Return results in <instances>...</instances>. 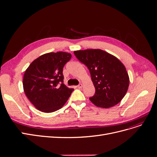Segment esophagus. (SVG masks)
Masks as SVG:
<instances>
[{"instance_id": "esophagus-1", "label": "esophagus", "mask_w": 157, "mask_h": 157, "mask_svg": "<svg viewBox=\"0 0 157 157\" xmlns=\"http://www.w3.org/2000/svg\"><path fill=\"white\" fill-rule=\"evenodd\" d=\"M77 87H78V88H81L82 87V84H79L78 86H77Z\"/></svg>"}]
</instances>
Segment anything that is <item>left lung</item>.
I'll return each mask as SVG.
<instances>
[{
	"label": "left lung",
	"mask_w": 157,
	"mask_h": 157,
	"mask_svg": "<svg viewBox=\"0 0 157 157\" xmlns=\"http://www.w3.org/2000/svg\"><path fill=\"white\" fill-rule=\"evenodd\" d=\"M77 58L88 68L95 94L90 100L95 105L109 108L119 103L129 86V77L121 61L108 52L99 49L75 51Z\"/></svg>",
	"instance_id": "obj_1"
}]
</instances>
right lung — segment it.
I'll return each mask as SVG.
<instances>
[{
    "label": "right lung",
    "instance_id": "right-lung-1",
    "mask_svg": "<svg viewBox=\"0 0 157 157\" xmlns=\"http://www.w3.org/2000/svg\"><path fill=\"white\" fill-rule=\"evenodd\" d=\"M71 58L67 52H50L29 65L23 76V90L38 110L54 112L67 102L73 88L63 84V68Z\"/></svg>",
    "mask_w": 157,
    "mask_h": 157
}]
</instances>
